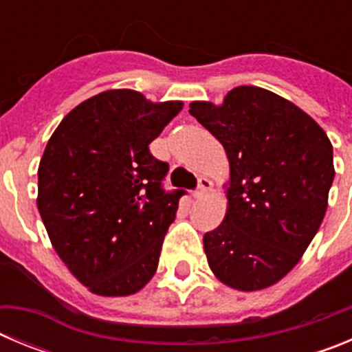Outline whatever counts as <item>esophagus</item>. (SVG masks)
<instances>
[{
    "label": "esophagus",
    "instance_id": "esophagus-1",
    "mask_svg": "<svg viewBox=\"0 0 352 352\" xmlns=\"http://www.w3.org/2000/svg\"><path fill=\"white\" fill-rule=\"evenodd\" d=\"M211 188H213V183L210 182L208 178H201L199 179V186H197V190L194 192V197L195 199H201L204 197V195H208L211 192Z\"/></svg>",
    "mask_w": 352,
    "mask_h": 352
}]
</instances>
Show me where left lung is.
I'll return each mask as SVG.
<instances>
[{
  "mask_svg": "<svg viewBox=\"0 0 352 352\" xmlns=\"http://www.w3.org/2000/svg\"><path fill=\"white\" fill-rule=\"evenodd\" d=\"M188 113L229 160L223 222L203 238L211 272L238 291L284 278L321 227L335 178L333 146L309 114L282 96L238 86L220 105Z\"/></svg>",
  "mask_w": 352,
  "mask_h": 352,
  "instance_id": "left-lung-1",
  "label": "left lung"
}]
</instances>
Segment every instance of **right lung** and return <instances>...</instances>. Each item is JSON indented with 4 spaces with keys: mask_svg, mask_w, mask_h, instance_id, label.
<instances>
[{
    "mask_svg": "<svg viewBox=\"0 0 352 352\" xmlns=\"http://www.w3.org/2000/svg\"><path fill=\"white\" fill-rule=\"evenodd\" d=\"M183 109L109 89L72 109L38 166V206L52 247L98 296H130L155 275L185 192H166L169 164L149 142Z\"/></svg>",
    "mask_w": 352,
    "mask_h": 352,
    "instance_id": "right-lung-1",
    "label": "right lung"
}]
</instances>
